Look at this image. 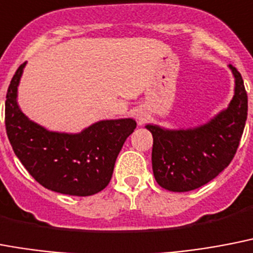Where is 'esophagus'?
I'll return each instance as SVG.
<instances>
[{
  "mask_svg": "<svg viewBox=\"0 0 253 253\" xmlns=\"http://www.w3.org/2000/svg\"><path fill=\"white\" fill-rule=\"evenodd\" d=\"M136 117H137V120H138L139 123H142L143 119H145V117H143V115H142V114H137V115H136Z\"/></svg>",
  "mask_w": 253,
  "mask_h": 253,
  "instance_id": "esophagus-1",
  "label": "esophagus"
}]
</instances>
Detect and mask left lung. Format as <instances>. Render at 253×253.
Wrapping results in <instances>:
<instances>
[{"instance_id":"left-lung-1","label":"left lung","mask_w":253,"mask_h":253,"mask_svg":"<svg viewBox=\"0 0 253 253\" xmlns=\"http://www.w3.org/2000/svg\"><path fill=\"white\" fill-rule=\"evenodd\" d=\"M234 80V96L225 110L195 128L167 129L147 124L153 134L151 163L157 183L171 192H188L203 187L230 165L247 120L248 98L243 78L229 65Z\"/></svg>"}]
</instances>
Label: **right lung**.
I'll list each match as a JSON object with an SVG mask.
<instances>
[{
	"instance_id": "1",
	"label": "right lung",
	"mask_w": 253,
	"mask_h": 253,
	"mask_svg": "<svg viewBox=\"0 0 253 253\" xmlns=\"http://www.w3.org/2000/svg\"><path fill=\"white\" fill-rule=\"evenodd\" d=\"M26 64L18 68L6 94V133L14 153L46 189L70 196L98 193L110 183L117 155L134 132L136 120H100L80 133L48 130L18 106V86Z\"/></svg>"
}]
</instances>
